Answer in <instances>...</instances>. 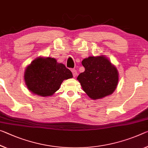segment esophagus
<instances>
[{"label": "esophagus", "mask_w": 148, "mask_h": 148, "mask_svg": "<svg viewBox=\"0 0 148 148\" xmlns=\"http://www.w3.org/2000/svg\"><path fill=\"white\" fill-rule=\"evenodd\" d=\"M71 71H72V74H73V76H74V77H76V76H77V74H78V73H77L76 70L74 69H72L71 70Z\"/></svg>", "instance_id": "esophagus-1"}]
</instances>
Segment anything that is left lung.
I'll use <instances>...</instances> for the list:
<instances>
[{"label":"left lung","mask_w":148,"mask_h":148,"mask_svg":"<svg viewBox=\"0 0 148 148\" xmlns=\"http://www.w3.org/2000/svg\"><path fill=\"white\" fill-rule=\"evenodd\" d=\"M85 71L78 76L83 90L92 99L109 95L115 90L119 73L114 66L103 56L90 57L82 60Z\"/></svg>","instance_id":"1"}]
</instances>
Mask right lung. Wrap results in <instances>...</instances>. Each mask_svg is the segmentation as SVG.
Masks as SVG:
<instances>
[{"label": "right lung", "mask_w": 148, "mask_h": 148, "mask_svg": "<svg viewBox=\"0 0 148 148\" xmlns=\"http://www.w3.org/2000/svg\"><path fill=\"white\" fill-rule=\"evenodd\" d=\"M73 77L65 66L53 58H37L28 66L24 78L27 88L38 95L50 96L59 89L64 79Z\"/></svg>", "instance_id": "obj_1"}]
</instances>
